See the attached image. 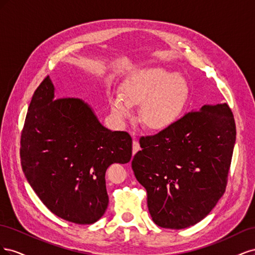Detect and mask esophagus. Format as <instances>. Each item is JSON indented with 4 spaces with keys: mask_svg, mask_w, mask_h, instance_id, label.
I'll return each instance as SVG.
<instances>
[{
    "mask_svg": "<svg viewBox=\"0 0 255 255\" xmlns=\"http://www.w3.org/2000/svg\"><path fill=\"white\" fill-rule=\"evenodd\" d=\"M140 150V145H139V142H138L137 140H134L133 141V155H135V154Z\"/></svg>",
    "mask_w": 255,
    "mask_h": 255,
    "instance_id": "1",
    "label": "esophagus"
}]
</instances>
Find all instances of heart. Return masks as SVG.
Instances as JSON below:
<instances>
[{"mask_svg": "<svg viewBox=\"0 0 255 255\" xmlns=\"http://www.w3.org/2000/svg\"><path fill=\"white\" fill-rule=\"evenodd\" d=\"M188 100L189 87L182 75L152 68L126 83L121 96H112L109 103L112 115L121 125L133 118V106L141 104L144 125L154 130H165L182 119Z\"/></svg>", "mask_w": 255, "mask_h": 255, "instance_id": "heart-1", "label": "heart"}]
</instances>
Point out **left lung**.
<instances>
[{"mask_svg":"<svg viewBox=\"0 0 255 255\" xmlns=\"http://www.w3.org/2000/svg\"><path fill=\"white\" fill-rule=\"evenodd\" d=\"M235 140L227 103L203 105L174 127L140 138L132 169L157 226L185 229L210 214L225 194Z\"/></svg>","mask_w":255,"mask_h":255,"instance_id":"obj_1","label":"left lung"}]
</instances>
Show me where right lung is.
<instances>
[{
    "label": "right lung",
    "mask_w": 255,
    "mask_h": 255,
    "mask_svg": "<svg viewBox=\"0 0 255 255\" xmlns=\"http://www.w3.org/2000/svg\"><path fill=\"white\" fill-rule=\"evenodd\" d=\"M20 156L27 182L53 214L91 225L109 205L106 169L114 163H128L132 138L105 128L83 100H56L48 76L29 103Z\"/></svg>",
    "instance_id": "add662e5"
}]
</instances>
